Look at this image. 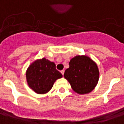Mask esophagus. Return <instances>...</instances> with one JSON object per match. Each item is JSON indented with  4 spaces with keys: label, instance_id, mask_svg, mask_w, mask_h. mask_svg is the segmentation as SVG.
Returning a JSON list of instances; mask_svg holds the SVG:
<instances>
[{
    "label": "esophagus",
    "instance_id": "esophagus-1",
    "mask_svg": "<svg viewBox=\"0 0 124 124\" xmlns=\"http://www.w3.org/2000/svg\"><path fill=\"white\" fill-rule=\"evenodd\" d=\"M61 73L63 75H64V73H65V71H64V70H62V71H61Z\"/></svg>",
    "mask_w": 124,
    "mask_h": 124
}]
</instances>
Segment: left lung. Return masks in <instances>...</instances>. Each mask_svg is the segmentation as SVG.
<instances>
[{
    "label": "left lung",
    "instance_id": "obj_1",
    "mask_svg": "<svg viewBox=\"0 0 124 124\" xmlns=\"http://www.w3.org/2000/svg\"><path fill=\"white\" fill-rule=\"evenodd\" d=\"M97 64L87 55H77L71 59L69 67L64 77L70 83L73 91L78 94H85L93 91L99 79Z\"/></svg>",
    "mask_w": 124,
    "mask_h": 124
}]
</instances>
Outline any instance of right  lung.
<instances>
[{
    "label": "right lung",
    "instance_id": "right-lung-1",
    "mask_svg": "<svg viewBox=\"0 0 124 124\" xmlns=\"http://www.w3.org/2000/svg\"><path fill=\"white\" fill-rule=\"evenodd\" d=\"M29 87L37 94H44L53 87L57 79L63 77L55 68V64L45 57L38 59L30 65L26 73Z\"/></svg>",
    "mask_w": 124,
    "mask_h": 124
}]
</instances>
